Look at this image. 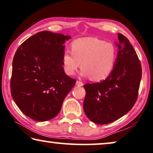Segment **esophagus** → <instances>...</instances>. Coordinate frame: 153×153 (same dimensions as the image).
<instances>
[{
  "label": "esophagus",
  "mask_w": 153,
  "mask_h": 153,
  "mask_svg": "<svg viewBox=\"0 0 153 153\" xmlns=\"http://www.w3.org/2000/svg\"><path fill=\"white\" fill-rule=\"evenodd\" d=\"M76 85L78 86V87H80V86H82V85H83V83H82L81 81H77L76 82Z\"/></svg>",
  "instance_id": "1"
}]
</instances>
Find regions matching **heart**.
<instances>
[{
	"label": "heart",
	"mask_w": 153,
	"mask_h": 153,
	"mask_svg": "<svg viewBox=\"0 0 153 153\" xmlns=\"http://www.w3.org/2000/svg\"><path fill=\"white\" fill-rule=\"evenodd\" d=\"M117 59V49L114 44L95 37H85L72 42L71 52L65 50L62 61L67 75H74L81 63V76L98 81L111 74Z\"/></svg>",
	"instance_id": "obj_1"
}]
</instances>
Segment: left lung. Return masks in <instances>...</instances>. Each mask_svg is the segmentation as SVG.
I'll list each match as a JSON object with an SVG mask.
<instances>
[{
    "mask_svg": "<svg viewBox=\"0 0 153 153\" xmlns=\"http://www.w3.org/2000/svg\"><path fill=\"white\" fill-rule=\"evenodd\" d=\"M117 62L113 71L100 83L83 85V110L97 124H107L128 113L135 103L141 79V66L129 40L118 34Z\"/></svg>",
    "mask_w": 153,
    "mask_h": 153,
    "instance_id": "left-lung-1",
    "label": "left lung"
}]
</instances>
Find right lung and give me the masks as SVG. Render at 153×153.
Here are the masks:
<instances>
[{
    "label": "right lung",
    "mask_w": 153,
    "mask_h": 153,
    "mask_svg": "<svg viewBox=\"0 0 153 153\" xmlns=\"http://www.w3.org/2000/svg\"><path fill=\"white\" fill-rule=\"evenodd\" d=\"M70 39L43 31L24 41L15 53L11 94L22 112L33 120L45 121L56 117L76 83L63 68L64 43Z\"/></svg>",
    "instance_id": "obj_1"
}]
</instances>
